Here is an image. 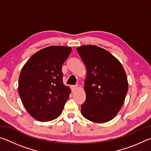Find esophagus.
I'll return each mask as SVG.
<instances>
[{"label": "esophagus", "instance_id": "esophagus-1", "mask_svg": "<svg viewBox=\"0 0 151 151\" xmlns=\"http://www.w3.org/2000/svg\"><path fill=\"white\" fill-rule=\"evenodd\" d=\"M78 86V85H73V86H71V89H72V91H76V89H77Z\"/></svg>", "mask_w": 151, "mask_h": 151}]
</instances>
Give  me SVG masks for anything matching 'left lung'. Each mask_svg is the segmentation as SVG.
<instances>
[{
  "mask_svg": "<svg viewBox=\"0 0 151 151\" xmlns=\"http://www.w3.org/2000/svg\"><path fill=\"white\" fill-rule=\"evenodd\" d=\"M76 50L87 71L81 114L94 122L111 121L121 110L128 91L124 68L109 51L97 46H81Z\"/></svg>",
  "mask_w": 151,
  "mask_h": 151,
  "instance_id": "obj_1",
  "label": "left lung"
}]
</instances>
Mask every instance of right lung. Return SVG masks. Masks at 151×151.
Wrapping results in <instances>:
<instances>
[{
	"instance_id": "right-lung-1",
	"label": "right lung",
	"mask_w": 151,
	"mask_h": 151,
	"mask_svg": "<svg viewBox=\"0 0 151 151\" xmlns=\"http://www.w3.org/2000/svg\"><path fill=\"white\" fill-rule=\"evenodd\" d=\"M72 48L50 46L35 53L22 67L19 79V96L24 106L39 121L60 115L70 93L63 84L62 66Z\"/></svg>"
}]
</instances>
